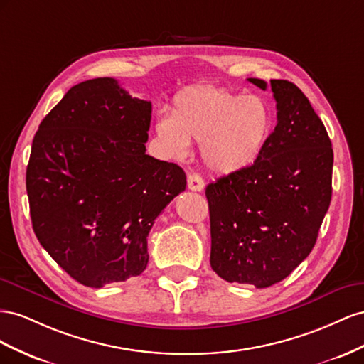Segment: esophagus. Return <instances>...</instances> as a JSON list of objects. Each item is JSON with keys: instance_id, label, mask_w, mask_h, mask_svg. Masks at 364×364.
Returning a JSON list of instances; mask_svg holds the SVG:
<instances>
[{"instance_id": "34e87169", "label": "esophagus", "mask_w": 364, "mask_h": 364, "mask_svg": "<svg viewBox=\"0 0 364 364\" xmlns=\"http://www.w3.org/2000/svg\"><path fill=\"white\" fill-rule=\"evenodd\" d=\"M188 188L193 192H201L204 189V180L198 173H189L188 176Z\"/></svg>"}]
</instances>
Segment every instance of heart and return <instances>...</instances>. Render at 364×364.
Returning a JSON list of instances; mask_svg holds the SVG:
<instances>
[{
    "instance_id": "b5f03b06",
    "label": "heart",
    "mask_w": 364,
    "mask_h": 364,
    "mask_svg": "<svg viewBox=\"0 0 364 364\" xmlns=\"http://www.w3.org/2000/svg\"><path fill=\"white\" fill-rule=\"evenodd\" d=\"M273 127L274 112L265 99L225 88L196 87L175 99L172 116L159 117L155 129L173 157H186L191 141L201 143L207 168L233 173L261 157Z\"/></svg>"
}]
</instances>
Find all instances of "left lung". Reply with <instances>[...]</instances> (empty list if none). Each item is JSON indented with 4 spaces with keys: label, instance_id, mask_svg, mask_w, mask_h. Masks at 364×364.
<instances>
[{
    "label": "left lung",
    "instance_id": "left-lung-1",
    "mask_svg": "<svg viewBox=\"0 0 364 364\" xmlns=\"http://www.w3.org/2000/svg\"><path fill=\"white\" fill-rule=\"evenodd\" d=\"M261 90L267 82L250 77ZM277 124L252 166L205 188L210 265L227 282L272 287L311 253L332 195L334 152L293 82L273 79Z\"/></svg>",
    "mask_w": 364,
    "mask_h": 364
}]
</instances>
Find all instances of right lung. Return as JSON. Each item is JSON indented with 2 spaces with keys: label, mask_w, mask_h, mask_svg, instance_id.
Returning <instances> with one entry per match:
<instances>
[{
  "label": "right lung",
  "mask_w": 364,
  "mask_h": 364,
  "mask_svg": "<svg viewBox=\"0 0 364 364\" xmlns=\"http://www.w3.org/2000/svg\"><path fill=\"white\" fill-rule=\"evenodd\" d=\"M151 112V102L97 77L70 88L35 134L26 173L33 230L85 287L141 274L155 220L186 189L178 164L146 154Z\"/></svg>",
  "instance_id": "1"
}]
</instances>
